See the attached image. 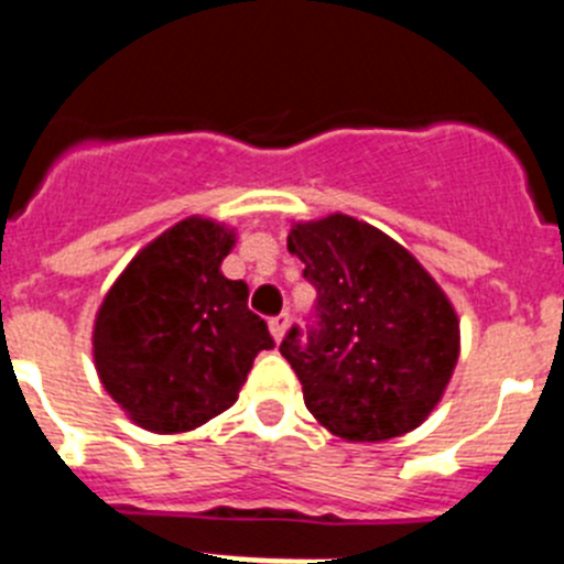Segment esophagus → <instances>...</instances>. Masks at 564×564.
<instances>
[{"label": "esophagus", "mask_w": 564, "mask_h": 564, "mask_svg": "<svg viewBox=\"0 0 564 564\" xmlns=\"http://www.w3.org/2000/svg\"><path fill=\"white\" fill-rule=\"evenodd\" d=\"M288 325H291V316H288V313H279V316H273L271 318V336H273V341H282V338H285V333H288Z\"/></svg>", "instance_id": "1"}]
</instances>
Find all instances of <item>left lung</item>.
<instances>
[{
    "label": "left lung",
    "mask_w": 564,
    "mask_h": 564,
    "mask_svg": "<svg viewBox=\"0 0 564 564\" xmlns=\"http://www.w3.org/2000/svg\"><path fill=\"white\" fill-rule=\"evenodd\" d=\"M288 251L318 293V327L279 352L327 432L381 443L432 415L460 358V318L401 242L350 214L293 223Z\"/></svg>",
    "instance_id": "left-lung-1"
}]
</instances>
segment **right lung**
<instances>
[{"instance_id":"right-lung-1","label":"right lung","mask_w":564,"mask_h":564,"mask_svg":"<svg viewBox=\"0 0 564 564\" xmlns=\"http://www.w3.org/2000/svg\"><path fill=\"white\" fill-rule=\"evenodd\" d=\"M237 231L192 214L129 259L93 325L104 390L154 435L192 432L239 398L273 338L248 285L223 276Z\"/></svg>"}]
</instances>
